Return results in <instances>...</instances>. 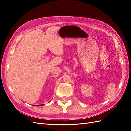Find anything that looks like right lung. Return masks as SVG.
<instances>
[{"instance_id":"1","label":"right lung","mask_w":131,"mask_h":131,"mask_svg":"<svg viewBox=\"0 0 131 131\" xmlns=\"http://www.w3.org/2000/svg\"><path fill=\"white\" fill-rule=\"evenodd\" d=\"M44 104H41V105H38V106H41V105H43Z\"/></svg>"}]
</instances>
